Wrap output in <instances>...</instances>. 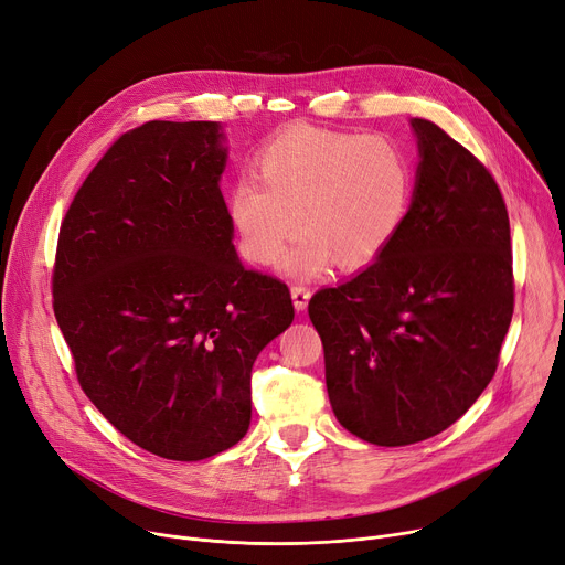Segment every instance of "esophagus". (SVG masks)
I'll use <instances>...</instances> for the list:
<instances>
[{
  "mask_svg": "<svg viewBox=\"0 0 565 565\" xmlns=\"http://www.w3.org/2000/svg\"><path fill=\"white\" fill-rule=\"evenodd\" d=\"M310 296H312L310 287H306V285H291V298H294V308H296L298 312H303V310L308 308Z\"/></svg>",
  "mask_w": 565,
  "mask_h": 565,
  "instance_id": "34e87169",
  "label": "esophagus"
}]
</instances>
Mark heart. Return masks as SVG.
<instances>
[{
    "label": "heart",
    "mask_w": 565,
    "mask_h": 565,
    "mask_svg": "<svg viewBox=\"0 0 565 565\" xmlns=\"http://www.w3.org/2000/svg\"><path fill=\"white\" fill-rule=\"evenodd\" d=\"M255 173L230 189L227 210L244 255L271 267L301 225L282 269L315 276L330 259L358 269L399 232L413 193V166L390 135H358L294 122L264 143Z\"/></svg>",
    "instance_id": "1"
}]
</instances>
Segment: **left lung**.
Returning a JSON list of instances; mask_svg holds the SVG:
<instances>
[{
	"label": "left lung",
	"instance_id": "8db88e82",
	"mask_svg": "<svg viewBox=\"0 0 565 565\" xmlns=\"http://www.w3.org/2000/svg\"><path fill=\"white\" fill-rule=\"evenodd\" d=\"M419 166L411 210L374 264L319 289L338 422L364 443L434 438L492 381L513 317L509 212L486 166L436 122L411 120Z\"/></svg>",
	"mask_w": 565,
	"mask_h": 565
}]
</instances>
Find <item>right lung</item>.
I'll use <instances>...</instances> for the list:
<instances>
[{
  "instance_id": "right-lung-1",
  "label": "right lung",
  "mask_w": 565,
  "mask_h": 565,
  "mask_svg": "<svg viewBox=\"0 0 565 565\" xmlns=\"http://www.w3.org/2000/svg\"><path fill=\"white\" fill-rule=\"evenodd\" d=\"M212 120H150L95 163L65 212L54 317L82 390L120 434L203 460L250 424V370L294 319L282 280L246 269Z\"/></svg>"
}]
</instances>
